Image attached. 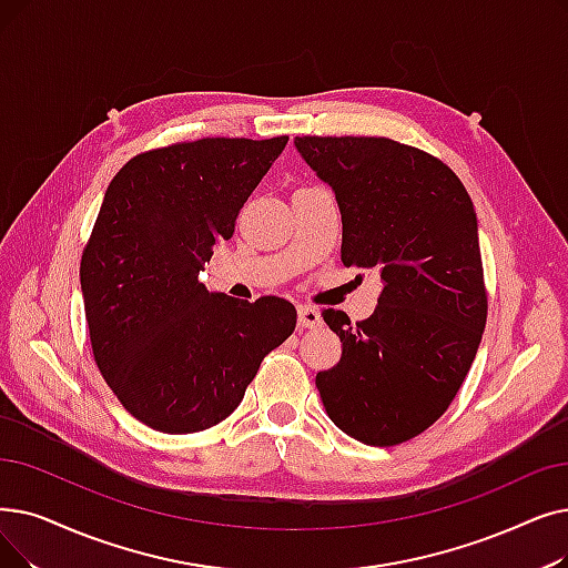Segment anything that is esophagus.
<instances>
[{
    "instance_id": "34e87169",
    "label": "esophagus",
    "mask_w": 568,
    "mask_h": 568,
    "mask_svg": "<svg viewBox=\"0 0 568 568\" xmlns=\"http://www.w3.org/2000/svg\"><path fill=\"white\" fill-rule=\"evenodd\" d=\"M297 317H300V327L304 329H315L323 325V315L315 306H297Z\"/></svg>"
}]
</instances>
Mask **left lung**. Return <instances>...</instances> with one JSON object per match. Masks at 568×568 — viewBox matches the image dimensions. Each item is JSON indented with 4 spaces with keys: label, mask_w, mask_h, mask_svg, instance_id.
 I'll list each match as a JSON object with an SVG mask.
<instances>
[{
    "label": "left lung",
    "mask_w": 568,
    "mask_h": 568,
    "mask_svg": "<svg viewBox=\"0 0 568 568\" xmlns=\"http://www.w3.org/2000/svg\"><path fill=\"white\" fill-rule=\"evenodd\" d=\"M341 211V260L378 268L372 317L327 308L341 362L315 385L332 423L366 446H397L446 413L487 317L478 217L440 160L381 136H297Z\"/></svg>",
    "instance_id": "1"
}]
</instances>
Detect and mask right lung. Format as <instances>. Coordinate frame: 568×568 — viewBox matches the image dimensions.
<instances>
[{"label": "right lung", "mask_w": 568, "mask_h": 568, "mask_svg": "<svg viewBox=\"0 0 568 568\" xmlns=\"http://www.w3.org/2000/svg\"><path fill=\"white\" fill-rule=\"evenodd\" d=\"M287 136L202 139L136 155L106 187L81 260L94 362L120 404L164 434L223 423L294 332L281 297L209 292L200 271Z\"/></svg>", "instance_id": "obj_1"}]
</instances>
